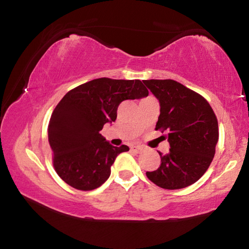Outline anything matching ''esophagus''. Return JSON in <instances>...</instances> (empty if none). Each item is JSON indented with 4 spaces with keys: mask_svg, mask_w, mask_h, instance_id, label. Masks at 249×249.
Masks as SVG:
<instances>
[{
    "mask_svg": "<svg viewBox=\"0 0 249 249\" xmlns=\"http://www.w3.org/2000/svg\"><path fill=\"white\" fill-rule=\"evenodd\" d=\"M130 150H133V151H135V153H141V151L142 150V147L141 146V145H137V146H133L132 148H130Z\"/></svg>",
    "mask_w": 249,
    "mask_h": 249,
    "instance_id": "34e87169",
    "label": "esophagus"
}]
</instances>
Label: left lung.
<instances>
[{"label": "left lung", "mask_w": 249, "mask_h": 249, "mask_svg": "<svg viewBox=\"0 0 249 249\" xmlns=\"http://www.w3.org/2000/svg\"><path fill=\"white\" fill-rule=\"evenodd\" d=\"M159 101L156 129H168L169 153L162 155L157 170L146 176L158 187L176 190L196 182L215 155L218 124L203 96L175 80H144Z\"/></svg>", "instance_id": "obj_1"}]
</instances>
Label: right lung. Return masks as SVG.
Returning <instances> with one entry per match:
<instances>
[{
    "instance_id": "right-lung-1",
    "label": "right lung",
    "mask_w": 249,
    "mask_h": 249,
    "mask_svg": "<svg viewBox=\"0 0 249 249\" xmlns=\"http://www.w3.org/2000/svg\"><path fill=\"white\" fill-rule=\"evenodd\" d=\"M147 95L141 80L108 78L94 79L69 91L53 109L48 125L58 176L78 190L102 185L115 158L129 148L111 145L100 132L104 124L115 122L121 102Z\"/></svg>"
}]
</instances>
